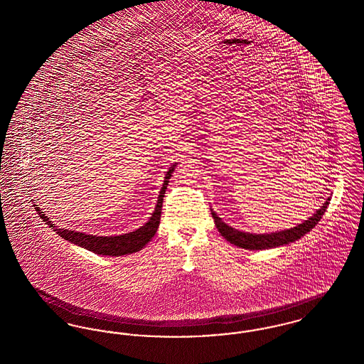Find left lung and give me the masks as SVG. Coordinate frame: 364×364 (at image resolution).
<instances>
[{
  "label": "left lung",
  "instance_id": "8db88e82",
  "mask_svg": "<svg viewBox=\"0 0 364 364\" xmlns=\"http://www.w3.org/2000/svg\"><path fill=\"white\" fill-rule=\"evenodd\" d=\"M329 200L330 199H328L323 203V206H321L319 210H316L312 214V217H310L307 221H304L303 224H299L291 229H285L281 232H274V233H263V235L247 233V232L237 230L232 226L226 225L225 223L213 211V208H211V215L214 218V223H215L218 232L230 244L237 245L244 250H269V248H274V247H279L284 244L296 242L300 237H303L306 233H309L312 228L321 221L322 215L325 214L326 208L329 206Z\"/></svg>",
  "mask_w": 364,
  "mask_h": 364
}]
</instances>
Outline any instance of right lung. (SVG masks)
I'll use <instances>...</instances> for the list:
<instances>
[{
  "instance_id": "1",
  "label": "right lung",
  "mask_w": 364,
  "mask_h": 364,
  "mask_svg": "<svg viewBox=\"0 0 364 364\" xmlns=\"http://www.w3.org/2000/svg\"><path fill=\"white\" fill-rule=\"evenodd\" d=\"M174 166L176 164L169 168V171L166 172L162 188L159 191V196L156 200V210L151 214L150 220L143 226H140L136 230L120 235V236H92V235H86L83 232H75V230H68V229H60L57 226L52 224V221H49V217L45 215L39 208H35L38 211L39 217L52 228L55 233H58L63 239L73 242L79 247H83L88 251H92L98 255H109V257H122L125 254H132V252H138L143 247H146V244L150 242L154 235H156V229L159 226V220H161V210H162V200L165 196V191L168 187L169 178L172 177ZM36 206V205H34Z\"/></svg>"
}]
</instances>
